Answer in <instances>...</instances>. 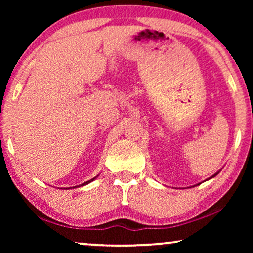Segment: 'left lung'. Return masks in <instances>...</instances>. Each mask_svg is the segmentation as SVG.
<instances>
[{
    "label": "left lung",
    "mask_w": 253,
    "mask_h": 253,
    "mask_svg": "<svg viewBox=\"0 0 253 253\" xmlns=\"http://www.w3.org/2000/svg\"><path fill=\"white\" fill-rule=\"evenodd\" d=\"M217 172H219V171H217ZM217 172H216V174H214V175L212 176V177H214V176H216V175H217ZM212 177H211V178H212Z\"/></svg>",
    "instance_id": "obj_1"
}]
</instances>
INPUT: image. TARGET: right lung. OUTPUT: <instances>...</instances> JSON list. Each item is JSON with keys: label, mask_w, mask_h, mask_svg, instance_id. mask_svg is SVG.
<instances>
[{"label": "right lung", "mask_w": 253, "mask_h": 253, "mask_svg": "<svg viewBox=\"0 0 253 253\" xmlns=\"http://www.w3.org/2000/svg\"><path fill=\"white\" fill-rule=\"evenodd\" d=\"M96 177H94V178H92V179H89V181H87V182H85V183H83V184H81V186H83V185H85V184H88V183H91L92 181H94Z\"/></svg>", "instance_id": "1"}]
</instances>
